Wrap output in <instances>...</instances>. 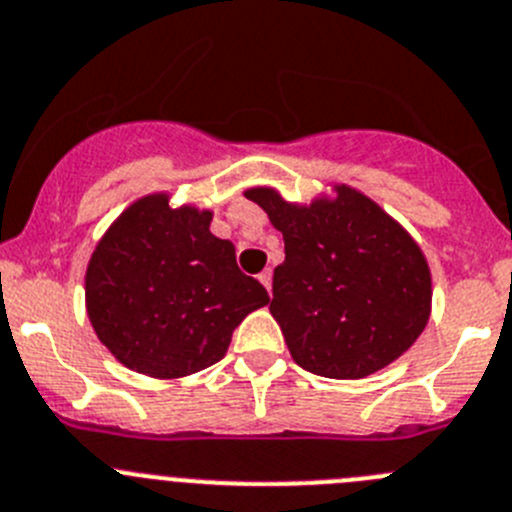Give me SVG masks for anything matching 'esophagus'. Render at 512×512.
Instances as JSON below:
<instances>
[{
  "label": "esophagus",
  "mask_w": 512,
  "mask_h": 512,
  "mask_svg": "<svg viewBox=\"0 0 512 512\" xmlns=\"http://www.w3.org/2000/svg\"><path fill=\"white\" fill-rule=\"evenodd\" d=\"M271 276H274V274H271V269H264L259 274V281H261V284H264L266 292H269V294H271Z\"/></svg>",
  "instance_id": "1"
}]
</instances>
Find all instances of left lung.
Segmentation results:
<instances>
[{
  "mask_svg": "<svg viewBox=\"0 0 512 512\" xmlns=\"http://www.w3.org/2000/svg\"><path fill=\"white\" fill-rule=\"evenodd\" d=\"M246 198L284 236L269 309L294 363L355 381L414 345L431 312L429 264L381 205L348 185L309 205L271 187H251Z\"/></svg>",
  "mask_w": 512,
  "mask_h": 512,
  "instance_id": "left-lung-1",
  "label": "left lung"
}]
</instances>
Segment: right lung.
Masks as SVG:
<instances>
[{
    "label": "right lung",
    "instance_id": "right-lung-1",
    "mask_svg": "<svg viewBox=\"0 0 512 512\" xmlns=\"http://www.w3.org/2000/svg\"><path fill=\"white\" fill-rule=\"evenodd\" d=\"M210 210L170 208L167 192L131 203L103 233L86 269V309L119 363L182 378L218 363L233 330L269 294L210 233Z\"/></svg>",
    "mask_w": 512,
    "mask_h": 512
}]
</instances>
